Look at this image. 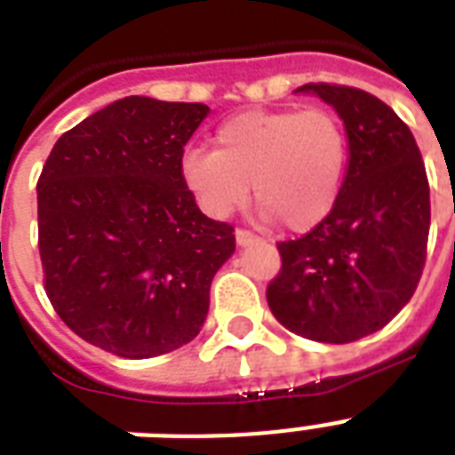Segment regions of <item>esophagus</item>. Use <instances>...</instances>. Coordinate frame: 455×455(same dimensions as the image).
Here are the masks:
<instances>
[{
    "label": "esophagus",
    "instance_id": "esophagus-1",
    "mask_svg": "<svg viewBox=\"0 0 455 455\" xmlns=\"http://www.w3.org/2000/svg\"><path fill=\"white\" fill-rule=\"evenodd\" d=\"M257 241H259V238L250 234V231H235V245H238V248H248V245H255Z\"/></svg>",
    "mask_w": 455,
    "mask_h": 455
}]
</instances>
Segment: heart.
I'll return each mask as SVG.
<instances>
[{
  "label": "heart",
  "mask_w": 455,
  "mask_h": 455,
  "mask_svg": "<svg viewBox=\"0 0 455 455\" xmlns=\"http://www.w3.org/2000/svg\"><path fill=\"white\" fill-rule=\"evenodd\" d=\"M217 151L181 156L186 188L214 217L248 203L250 184L264 220L304 234L332 212L345 184L349 141L325 108L243 110L214 132Z\"/></svg>",
  "instance_id": "obj_1"
}]
</instances>
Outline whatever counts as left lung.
Masks as SVG:
<instances>
[{"mask_svg":"<svg viewBox=\"0 0 455 455\" xmlns=\"http://www.w3.org/2000/svg\"><path fill=\"white\" fill-rule=\"evenodd\" d=\"M345 123L349 163L332 212L298 241L278 243L267 288L278 323L345 345L380 331L416 292L430 234V186L402 117L368 92L304 84Z\"/></svg>","mask_w":455,"mask_h":455,"instance_id":"left-lung-1","label":"left lung"}]
</instances>
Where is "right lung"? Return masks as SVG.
I'll return each mask as SVG.
<instances>
[{
	"mask_svg": "<svg viewBox=\"0 0 455 455\" xmlns=\"http://www.w3.org/2000/svg\"><path fill=\"white\" fill-rule=\"evenodd\" d=\"M203 103L124 96L66 132L37 181L39 257L53 309L124 359L191 342L234 228L200 212L181 156Z\"/></svg>",
	"mask_w": 455,
	"mask_h": 455,
	"instance_id": "add662e5",
	"label": "right lung"
}]
</instances>
